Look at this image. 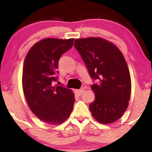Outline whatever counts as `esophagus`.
Here are the masks:
<instances>
[{"label": "esophagus", "mask_w": 152, "mask_h": 152, "mask_svg": "<svg viewBox=\"0 0 152 152\" xmlns=\"http://www.w3.org/2000/svg\"><path fill=\"white\" fill-rule=\"evenodd\" d=\"M84 91H85L84 88H81V89L76 90V94H78V95H79V96H80V95H81V94H83V92H84Z\"/></svg>", "instance_id": "obj_1"}]
</instances>
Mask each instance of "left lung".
Listing matches in <instances>:
<instances>
[{"instance_id":"1","label":"left lung","mask_w":152,"mask_h":152,"mask_svg":"<svg viewBox=\"0 0 152 152\" xmlns=\"http://www.w3.org/2000/svg\"><path fill=\"white\" fill-rule=\"evenodd\" d=\"M75 48L81 54L91 77L95 99L89 105L93 117L109 124L121 117L129 106L132 91L129 70L124 56L114 43L100 37L77 38Z\"/></svg>"}]
</instances>
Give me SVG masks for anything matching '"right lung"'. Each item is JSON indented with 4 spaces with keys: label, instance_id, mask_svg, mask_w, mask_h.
Instances as JSON below:
<instances>
[{
    "label": "right lung",
    "instance_id": "1",
    "mask_svg": "<svg viewBox=\"0 0 152 152\" xmlns=\"http://www.w3.org/2000/svg\"><path fill=\"white\" fill-rule=\"evenodd\" d=\"M74 41V38H44L31 47L24 60L22 86L28 106L48 124L64 123L74 108L72 90L52 86L57 79L55 74L59 58L73 46Z\"/></svg>",
    "mask_w": 152,
    "mask_h": 152
}]
</instances>
